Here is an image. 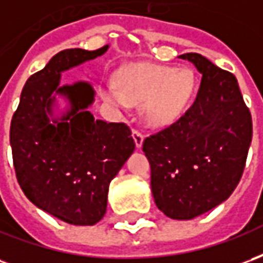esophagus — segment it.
I'll list each match as a JSON object with an SVG mask.
<instances>
[{
	"label": "esophagus",
	"instance_id": "34e87169",
	"mask_svg": "<svg viewBox=\"0 0 263 263\" xmlns=\"http://www.w3.org/2000/svg\"><path fill=\"white\" fill-rule=\"evenodd\" d=\"M132 138H134V141H135L137 148H141V146H142V142H143L142 134L138 131V129H134V131H132Z\"/></svg>",
	"mask_w": 263,
	"mask_h": 263
}]
</instances>
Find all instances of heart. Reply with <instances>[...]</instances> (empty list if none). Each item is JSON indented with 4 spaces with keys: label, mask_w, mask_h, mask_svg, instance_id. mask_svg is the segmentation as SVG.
Masks as SVG:
<instances>
[{
    "label": "heart",
    "mask_w": 263,
    "mask_h": 263,
    "mask_svg": "<svg viewBox=\"0 0 263 263\" xmlns=\"http://www.w3.org/2000/svg\"><path fill=\"white\" fill-rule=\"evenodd\" d=\"M117 87H101V97L118 108L142 104L143 121L152 128L175 124L187 109L196 88L190 69L154 63H137L122 69Z\"/></svg>",
    "instance_id": "1"
}]
</instances>
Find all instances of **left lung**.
Masks as SVG:
<instances>
[{
  "label": "left lung",
  "mask_w": 263,
  "mask_h": 263,
  "mask_svg": "<svg viewBox=\"0 0 263 263\" xmlns=\"http://www.w3.org/2000/svg\"><path fill=\"white\" fill-rule=\"evenodd\" d=\"M203 74L182 118L143 141L158 209L192 220L226 201L242 176L252 120L235 76L198 53L180 54Z\"/></svg>",
  "instance_id": "1"
}]
</instances>
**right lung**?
Wrapping results in <instances>:
<instances>
[{
  "label": "right lung",
  "instance_id": "add662e5",
  "mask_svg": "<svg viewBox=\"0 0 263 263\" xmlns=\"http://www.w3.org/2000/svg\"><path fill=\"white\" fill-rule=\"evenodd\" d=\"M66 49L32 74L11 121L9 142L22 192L37 209L73 226H94L107 211L108 189L135 142L125 124L96 120L88 81L60 86L62 73L103 56ZM68 103L59 109L57 97Z\"/></svg>",
  "mask_w": 263,
  "mask_h": 263
}]
</instances>
